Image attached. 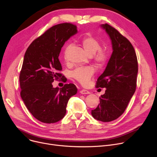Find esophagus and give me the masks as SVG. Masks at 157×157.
<instances>
[{
	"label": "esophagus",
	"instance_id": "obj_1",
	"mask_svg": "<svg viewBox=\"0 0 157 157\" xmlns=\"http://www.w3.org/2000/svg\"><path fill=\"white\" fill-rule=\"evenodd\" d=\"M79 92L81 94H90V92L88 91V90H85V89L81 90Z\"/></svg>",
	"mask_w": 157,
	"mask_h": 157
}]
</instances>
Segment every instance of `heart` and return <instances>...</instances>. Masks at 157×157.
Returning a JSON list of instances; mask_svg holds the SVG:
<instances>
[{"mask_svg": "<svg viewBox=\"0 0 157 157\" xmlns=\"http://www.w3.org/2000/svg\"><path fill=\"white\" fill-rule=\"evenodd\" d=\"M81 46L84 48L88 56L93 57V60L98 67H102L108 60V55L107 52L101 49V44L99 41L95 37L88 36L84 37L80 41ZM70 46L66 48L65 50L64 59L67 60V53ZM95 73V69L92 66L76 69L72 72V77L82 85L88 83Z\"/></svg>", "mask_w": 157, "mask_h": 157, "instance_id": "obj_1", "label": "heart"}]
</instances>
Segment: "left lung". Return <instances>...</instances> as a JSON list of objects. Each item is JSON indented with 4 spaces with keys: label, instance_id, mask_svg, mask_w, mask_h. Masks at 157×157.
Listing matches in <instances>:
<instances>
[{
    "label": "left lung",
    "instance_id": "1",
    "mask_svg": "<svg viewBox=\"0 0 157 157\" xmlns=\"http://www.w3.org/2000/svg\"><path fill=\"white\" fill-rule=\"evenodd\" d=\"M101 27L111 40L113 53L96 83L97 88L106 90L92 115L98 121L109 122L124 113L136 91L138 63L134 48L126 37L108 24Z\"/></svg>",
    "mask_w": 157,
    "mask_h": 157
}]
</instances>
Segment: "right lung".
Masks as SVG:
<instances>
[{
	"label": "right lung",
	"instance_id": "add662e5",
	"mask_svg": "<svg viewBox=\"0 0 157 157\" xmlns=\"http://www.w3.org/2000/svg\"><path fill=\"white\" fill-rule=\"evenodd\" d=\"M78 32L69 23L56 25L36 39L25 53L20 74V95L28 110L39 121L53 123L66 113L69 98L78 89L74 84L53 88L54 80L63 78L59 56L65 41Z\"/></svg>",
	"mask_w": 157,
	"mask_h": 157
}]
</instances>
